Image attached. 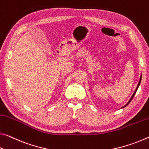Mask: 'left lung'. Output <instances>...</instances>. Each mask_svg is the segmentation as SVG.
Here are the masks:
<instances>
[{
  "label": "left lung",
  "mask_w": 149,
  "mask_h": 149,
  "mask_svg": "<svg viewBox=\"0 0 149 149\" xmlns=\"http://www.w3.org/2000/svg\"><path fill=\"white\" fill-rule=\"evenodd\" d=\"M141 78H142V76H141V77H140V80H139V84H138V85H137V86H136V90H135V91L134 92V93H133V96H132V97H131V99H130V100L128 102V103L125 106H124L123 108H125V107H126L127 106V105L130 103L131 102V101L132 100V99L133 98V97H134V96H135V93H136V91H137V89H138V88H139V85H140V83H141Z\"/></svg>",
  "instance_id": "left-lung-1"
}]
</instances>
